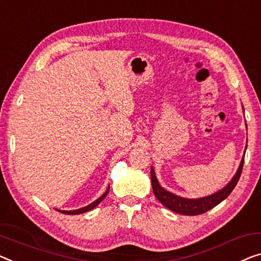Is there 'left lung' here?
<instances>
[{
  "label": "left lung",
  "mask_w": 261,
  "mask_h": 261,
  "mask_svg": "<svg viewBox=\"0 0 261 261\" xmlns=\"http://www.w3.org/2000/svg\"><path fill=\"white\" fill-rule=\"evenodd\" d=\"M245 151H246V149H245ZM244 158H245V154L243 155L242 162H240L239 168L237 170L236 174L233 176L232 179L227 182L226 186H224L223 189L219 190V191H217L216 193H212L206 197L196 198V199H190V198L177 196V194H174L172 192L168 191V190H165L164 188H162L157 179V177H155L154 170L152 166H151V184H152V190H153L154 196L163 205L165 206L166 208H169L171 211L176 213H179V215L198 216V215H201V213L207 212L208 210L213 208L218 204H220L224 199H226V198L230 196V193L233 191V189L236 188L237 182H238L240 178V174H242V170L244 166Z\"/></svg>",
  "instance_id": "1"
}]
</instances>
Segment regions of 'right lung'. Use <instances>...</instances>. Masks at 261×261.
Segmentation results:
<instances>
[{
  "mask_svg": "<svg viewBox=\"0 0 261 261\" xmlns=\"http://www.w3.org/2000/svg\"><path fill=\"white\" fill-rule=\"evenodd\" d=\"M109 190H110V186H108V189H107V191L104 192L102 196H100L98 199H96L95 201H92L91 204H89V205H87V206H84V207H81V208H79V210H72V211H63V210H57V211H60L61 213H64V215H80V213H84V212H88V211H91L92 208H95L97 205H98L100 201H102L104 198H106L107 196H108V193H109Z\"/></svg>",
  "mask_w": 261,
  "mask_h": 261,
  "instance_id": "right-lung-1",
  "label": "right lung"
}]
</instances>
